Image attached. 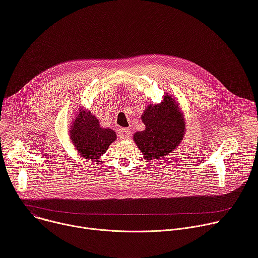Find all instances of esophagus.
I'll return each mask as SVG.
<instances>
[{"mask_svg":"<svg viewBox=\"0 0 258 258\" xmlns=\"http://www.w3.org/2000/svg\"><path fill=\"white\" fill-rule=\"evenodd\" d=\"M131 136V130L126 128V127H121L118 131V137L120 139H127Z\"/></svg>","mask_w":258,"mask_h":258,"instance_id":"esophagus-1","label":"esophagus"}]
</instances>
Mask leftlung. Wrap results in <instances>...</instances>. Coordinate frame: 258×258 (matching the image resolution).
Masks as SVG:
<instances>
[{
	"label": "left lung",
	"instance_id": "1",
	"mask_svg": "<svg viewBox=\"0 0 258 258\" xmlns=\"http://www.w3.org/2000/svg\"><path fill=\"white\" fill-rule=\"evenodd\" d=\"M142 120L146 128L136 133L134 139L138 148L144 153L145 159L167 155L183 139V115L169 96H166L161 104L149 106L142 115Z\"/></svg>",
	"mask_w": 258,
	"mask_h": 258
}]
</instances>
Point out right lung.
Segmentation results:
<instances>
[{"label":"right lung","mask_w":258,"mask_h":258,"mask_svg":"<svg viewBox=\"0 0 258 258\" xmlns=\"http://www.w3.org/2000/svg\"><path fill=\"white\" fill-rule=\"evenodd\" d=\"M70 133L76 149L83 157L89 159H97L104 154L116 139L115 132L101 127L99 120L89 111L79 114Z\"/></svg>","instance_id":"right-lung-1"}]
</instances>
